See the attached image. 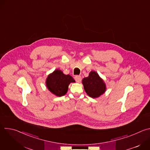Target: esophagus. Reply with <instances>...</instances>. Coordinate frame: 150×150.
Instances as JSON below:
<instances>
[{
    "mask_svg": "<svg viewBox=\"0 0 150 150\" xmlns=\"http://www.w3.org/2000/svg\"><path fill=\"white\" fill-rule=\"evenodd\" d=\"M74 79L77 82H80L81 81V76H79V75H76L75 77H74Z\"/></svg>",
    "mask_w": 150,
    "mask_h": 150,
    "instance_id": "34e87169",
    "label": "esophagus"
}]
</instances>
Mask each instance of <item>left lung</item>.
Returning a JSON list of instances; mask_svg holds the SVG:
<instances>
[{
	"mask_svg": "<svg viewBox=\"0 0 150 150\" xmlns=\"http://www.w3.org/2000/svg\"><path fill=\"white\" fill-rule=\"evenodd\" d=\"M82 84L87 94L92 98H97L105 91V85L98 74L91 71L88 77L82 79Z\"/></svg>",
	"mask_w": 150,
	"mask_h": 150,
	"instance_id": "1",
	"label": "left lung"
}]
</instances>
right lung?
<instances>
[{
    "instance_id": "1",
    "label": "right lung",
    "mask_w": 150,
    "mask_h": 150,
    "mask_svg": "<svg viewBox=\"0 0 150 150\" xmlns=\"http://www.w3.org/2000/svg\"><path fill=\"white\" fill-rule=\"evenodd\" d=\"M75 82L74 78L69 75H65L59 69L49 75L46 80L49 90L57 97L65 95L68 90L69 84Z\"/></svg>"
}]
</instances>
